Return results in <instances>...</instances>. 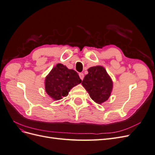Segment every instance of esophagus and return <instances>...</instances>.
Returning a JSON list of instances; mask_svg holds the SVG:
<instances>
[{"instance_id": "34e87169", "label": "esophagus", "mask_w": 155, "mask_h": 155, "mask_svg": "<svg viewBox=\"0 0 155 155\" xmlns=\"http://www.w3.org/2000/svg\"><path fill=\"white\" fill-rule=\"evenodd\" d=\"M79 78H81V80H83V78H84V74H83V73H79Z\"/></svg>"}]
</instances>
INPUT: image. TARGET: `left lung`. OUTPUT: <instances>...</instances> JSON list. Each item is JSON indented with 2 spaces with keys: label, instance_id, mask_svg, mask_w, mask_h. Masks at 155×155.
Listing matches in <instances>:
<instances>
[{
  "label": "left lung",
  "instance_id": "left-lung-1",
  "mask_svg": "<svg viewBox=\"0 0 155 155\" xmlns=\"http://www.w3.org/2000/svg\"><path fill=\"white\" fill-rule=\"evenodd\" d=\"M88 72L81 85L94 101L101 104L109 98L113 82L104 67H92L88 69Z\"/></svg>",
  "mask_w": 155,
  "mask_h": 155
}]
</instances>
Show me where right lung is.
<instances>
[{
  "label": "right lung",
  "instance_id": "1",
  "mask_svg": "<svg viewBox=\"0 0 155 155\" xmlns=\"http://www.w3.org/2000/svg\"><path fill=\"white\" fill-rule=\"evenodd\" d=\"M81 83V79L75 70L58 63L46 76L45 91L53 100H59L67 96L70 89Z\"/></svg>",
  "mask_w": 155,
  "mask_h": 155
}]
</instances>
